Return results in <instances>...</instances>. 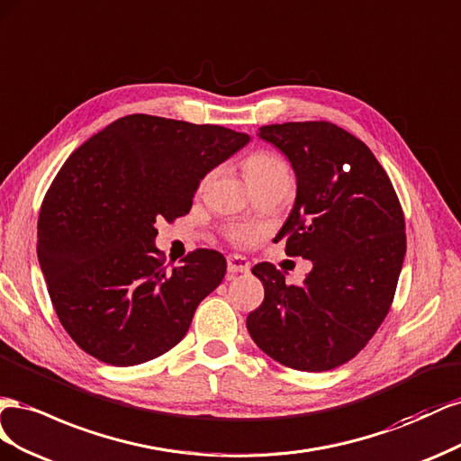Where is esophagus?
Instances as JSON below:
<instances>
[{"label": "esophagus", "instance_id": "1", "mask_svg": "<svg viewBox=\"0 0 461 461\" xmlns=\"http://www.w3.org/2000/svg\"><path fill=\"white\" fill-rule=\"evenodd\" d=\"M249 270H251V262H249L243 255H230L228 257V272L243 274Z\"/></svg>", "mask_w": 461, "mask_h": 461}]
</instances>
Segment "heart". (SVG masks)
<instances>
[{
    "mask_svg": "<svg viewBox=\"0 0 461 461\" xmlns=\"http://www.w3.org/2000/svg\"><path fill=\"white\" fill-rule=\"evenodd\" d=\"M245 172H247L249 181L253 183V187L265 185V183L274 181V179L289 177L287 164L278 154H274L270 150H257L249 156L245 160ZM206 181H208V177L204 179V183ZM230 238L235 243H247L253 238V230L247 226H233L230 230Z\"/></svg>",
    "mask_w": 461,
    "mask_h": 461,
    "instance_id": "b5f03b06",
    "label": "heart"
}]
</instances>
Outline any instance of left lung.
<instances>
[{
  "label": "left lung",
  "mask_w": 461,
  "mask_h": 461,
  "mask_svg": "<svg viewBox=\"0 0 461 461\" xmlns=\"http://www.w3.org/2000/svg\"><path fill=\"white\" fill-rule=\"evenodd\" d=\"M294 167L297 194L276 241L312 270L287 285L270 262L253 274L265 301L247 330L268 357L295 371L322 373L355 357L390 311L405 257V221L396 191L365 142L328 122L258 129Z\"/></svg>",
  "instance_id": "1"
}]
</instances>
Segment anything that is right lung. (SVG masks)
<instances>
[{
	"instance_id": "add662e5",
	"label": "right lung",
	"mask_w": 461,
	"mask_h": 461,
	"mask_svg": "<svg viewBox=\"0 0 461 461\" xmlns=\"http://www.w3.org/2000/svg\"><path fill=\"white\" fill-rule=\"evenodd\" d=\"M251 137L220 125L125 115L63 164L38 216V262L65 330L113 366L177 346L226 258L196 249L167 270L156 220L185 216L201 179Z\"/></svg>"
}]
</instances>
